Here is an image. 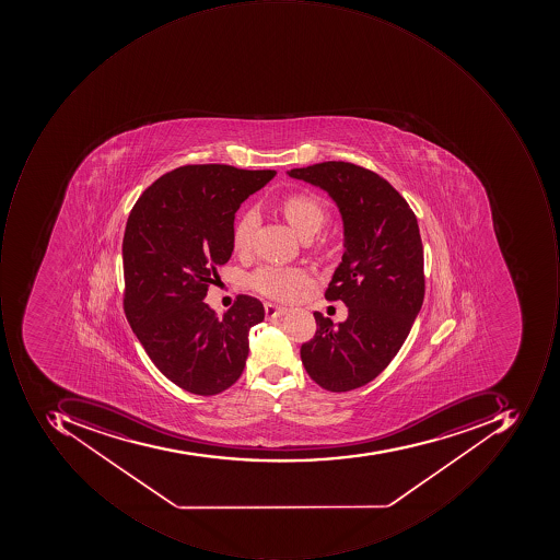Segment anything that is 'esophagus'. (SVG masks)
I'll list each match as a JSON object with an SVG mask.
<instances>
[{
  "label": "esophagus",
  "instance_id": "esophagus-1",
  "mask_svg": "<svg viewBox=\"0 0 560 560\" xmlns=\"http://www.w3.org/2000/svg\"><path fill=\"white\" fill-rule=\"evenodd\" d=\"M264 310H266V318L267 319H276L281 318L288 313V307L278 306V304L266 303L264 304Z\"/></svg>",
  "mask_w": 560,
  "mask_h": 560
}]
</instances>
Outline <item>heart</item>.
<instances>
[{"mask_svg":"<svg viewBox=\"0 0 560 560\" xmlns=\"http://www.w3.org/2000/svg\"><path fill=\"white\" fill-rule=\"evenodd\" d=\"M282 212L300 237L310 238L322 228L325 206L316 195L296 191L282 200ZM259 213L256 209L245 210L235 223L232 242L237 253L249 249L256 232ZM250 288L262 296L276 301L293 300L298 289L306 284L307 275L296 267L262 266L249 278Z\"/></svg>","mask_w":560,"mask_h":560,"instance_id":"b5f03b06","label":"heart"}]
</instances>
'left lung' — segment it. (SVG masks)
<instances>
[{
	"mask_svg": "<svg viewBox=\"0 0 560 560\" xmlns=\"http://www.w3.org/2000/svg\"><path fill=\"white\" fill-rule=\"evenodd\" d=\"M322 188L343 220V257L326 289L348 318L316 311L313 340L301 347L304 369L319 387L348 392L369 384L402 347L424 301V249L416 215L377 173L345 161L289 170Z\"/></svg>",
	"mask_w": 560,
	"mask_h": 560,
	"instance_id": "left-lung-1",
	"label": "left lung"
}]
</instances>
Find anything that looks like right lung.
Wrapping results in <instances>:
<instances>
[{
  "label": "right lung",
  "instance_id": "add662e5",
  "mask_svg": "<svg viewBox=\"0 0 560 560\" xmlns=\"http://www.w3.org/2000/svg\"><path fill=\"white\" fill-rule=\"evenodd\" d=\"M275 175L179 166L148 187L129 213L122 241L126 318L156 369L190 394H220L244 372L262 303L242 294L219 318L203 300L217 267L234 250L235 212Z\"/></svg>",
  "mask_w": 560,
  "mask_h": 560
}]
</instances>
